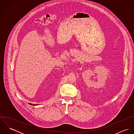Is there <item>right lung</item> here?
I'll use <instances>...</instances> for the list:
<instances>
[{"instance_id":"right-lung-1","label":"right lung","mask_w":134,"mask_h":134,"mask_svg":"<svg viewBox=\"0 0 134 134\" xmlns=\"http://www.w3.org/2000/svg\"><path fill=\"white\" fill-rule=\"evenodd\" d=\"M30 105H34V106H36V105H36V104H30V103H29Z\"/></svg>"}]
</instances>
